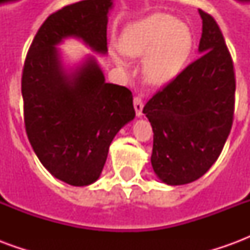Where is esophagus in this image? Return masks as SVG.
Returning <instances> with one entry per match:
<instances>
[{"label":"esophagus","instance_id":"1","mask_svg":"<svg viewBox=\"0 0 250 250\" xmlns=\"http://www.w3.org/2000/svg\"><path fill=\"white\" fill-rule=\"evenodd\" d=\"M134 108H135V112H136V116L138 118H141L142 115H143V100H142V98H139V96H135L134 98Z\"/></svg>","mask_w":250,"mask_h":250}]
</instances>
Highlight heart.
I'll return each instance as SVG.
<instances>
[{"mask_svg":"<svg viewBox=\"0 0 250 250\" xmlns=\"http://www.w3.org/2000/svg\"><path fill=\"white\" fill-rule=\"evenodd\" d=\"M120 46L128 56H145V82L161 87L181 73L193 48V35L188 25L171 14L155 13L128 25L120 37ZM111 56L122 64L119 49H111Z\"/></svg>","mask_w":250,"mask_h":250,"instance_id":"b5f03b06","label":"heart"}]
</instances>
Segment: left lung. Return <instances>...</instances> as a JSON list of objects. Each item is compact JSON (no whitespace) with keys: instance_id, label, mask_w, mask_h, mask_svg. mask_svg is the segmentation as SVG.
Listing matches in <instances>:
<instances>
[{"instance_id":"obj_1","label":"left lung","mask_w":250,"mask_h":250,"mask_svg":"<svg viewBox=\"0 0 250 250\" xmlns=\"http://www.w3.org/2000/svg\"><path fill=\"white\" fill-rule=\"evenodd\" d=\"M198 12L201 57L143 108L154 132V173L171 186L201 178L220 157L233 125L236 79L230 53L214 19Z\"/></svg>"}]
</instances>
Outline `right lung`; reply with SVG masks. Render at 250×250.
I'll return each instance as SVG.
<instances>
[{
	"label": "right lung",
	"mask_w": 250,
	"mask_h": 250,
	"mask_svg": "<svg viewBox=\"0 0 250 250\" xmlns=\"http://www.w3.org/2000/svg\"><path fill=\"white\" fill-rule=\"evenodd\" d=\"M112 0H85L51 14L30 45L22 71L25 128L42 166L72 186L96 182L109 145L135 118L128 88L105 83L95 56L65 66L57 46L79 39L107 53Z\"/></svg>",
	"instance_id": "1"
}]
</instances>
